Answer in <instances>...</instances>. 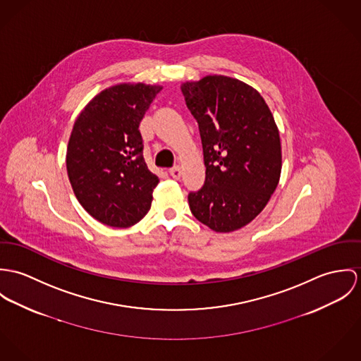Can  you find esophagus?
Instances as JSON below:
<instances>
[{"mask_svg":"<svg viewBox=\"0 0 361 361\" xmlns=\"http://www.w3.org/2000/svg\"><path fill=\"white\" fill-rule=\"evenodd\" d=\"M169 173H170V176H171L174 180H178V178L181 177V169H180V166L171 167V169L169 170Z\"/></svg>","mask_w":361,"mask_h":361,"instance_id":"1","label":"esophagus"}]
</instances>
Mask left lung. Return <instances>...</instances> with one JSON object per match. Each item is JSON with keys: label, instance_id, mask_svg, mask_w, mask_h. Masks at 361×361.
I'll use <instances>...</instances> for the list:
<instances>
[{"label": "left lung", "instance_id": "obj_1", "mask_svg": "<svg viewBox=\"0 0 361 361\" xmlns=\"http://www.w3.org/2000/svg\"><path fill=\"white\" fill-rule=\"evenodd\" d=\"M200 127L206 178L188 194L192 214L216 233L250 223L276 191L281 174L280 133L262 95L226 76L181 84Z\"/></svg>", "mask_w": 361, "mask_h": 361}]
</instances>
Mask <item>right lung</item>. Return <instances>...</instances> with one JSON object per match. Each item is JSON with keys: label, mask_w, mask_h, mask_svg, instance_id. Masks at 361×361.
<instances>
[{"label": "right lung", "mask_w": 361, "mask_h": 361, "mask_svg": "<svg viewBox=\"0 0 361 361\" xmlns=\"http://www.w3.org/2000/svg\"><path fill=\"white\" fill-rule=\"evenodd\" d=\"M161 87L119 84L99 92L75 121L66 169L81 206L111 227H130L151 209L159 178L144 161L140 133Z\"/></svg>", "instance_id": "right-lung-1"}]
</instances>
